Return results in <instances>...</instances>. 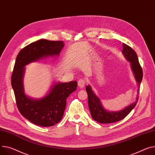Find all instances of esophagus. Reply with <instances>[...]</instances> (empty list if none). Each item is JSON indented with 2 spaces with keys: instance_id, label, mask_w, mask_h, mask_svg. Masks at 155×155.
<instances>
[{
  "instance_id": "obj_1",
  "label": "esophagus",
  "mask_w": 155,
  "mask_h": 155,
  "mask_svg": "<svg viewBox=\"0 0 155 155\" xmlns=\"http://www.w3.org/2000/svg\"><path fill=\"white\" fill-rule=\"evenodd\" d=\"M86 84V81L85 79H80L78 81V85L80 88H84L85 85Z\"/></svg>"
}]
</instances>
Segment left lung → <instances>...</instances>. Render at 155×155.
<instances>
[{"label": "left lung", "mask_w": 155, "mask_h": 155, "mask_svg": "<svg viewBox=\"0 0 155 155\" xmlns=\"http://www.w3.org/2000/svg\"><path fill=\"white\" fill-rule=\"evenodd\" d=\"M122 52L126 58L131 62V68L135 75L138 84V93H140V85L143 78V70L139 63L138 58L135 51L128 45L123 44ZM86 91L88 95V107L90 111L91 117L94 120L101 123H114L125 118L129 113L133 109L137 104L138 97H137L135 101L125 108L118 111H108L103 108L100 99L93 92L91 87L86 86Z\"/></svg>", "instance_id": "left-lung-1"}]
</instances>
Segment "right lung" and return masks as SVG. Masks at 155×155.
<instances>
[{"instance_id": "obj_1", "label": "right lung", "mask_w": 155, "mask_h": 155, "mask_svg": "<svg viewBox=\"0 0 155 155\" xmlns=\"http://www.w3.org/2000/svg\"><path fill=\"white\" fill-rule=\"evenodd\" d=\"M64 46L63 41L41 39L23 48L17 56L11 77L17 107L24 117L36 125L51 127L61 120L67 98L76 90L77 81L59 82L52 87L45 97L39 100L32 99L27 97L24 91V67L40 58L59 55Z\"/></svg>"}]
</instances>
